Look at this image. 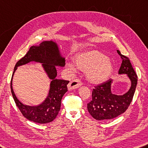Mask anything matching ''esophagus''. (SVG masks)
<instances>
[{"label": "esophagus", "instance_id": "esophagus-1", "mask_svg": "<svg viewBox=\"0 0 148 148\" xmlns=\"http://www.w3.org/2000/svg\"><path fill=\"white\" fill-rule=\"evenodd\" d=\"M82 85V82L80 81L78 79H74V80H72L71 82L69 83V84L68 85V88L69 90H72V89H75V88H78Z\"/></svg>", "mask_w": 148, "mask_h": 148}]
</instances>
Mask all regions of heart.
I'll use <instances>...</instances> for the list:
<instances>
[{
    "mask_svg": "<svg viewBox=\"0 0 148 148\" xmlns=\"http://www.w3.org/2000/svg\"><path fill=\"white\" fill-rule=\"evenodd\" d=\"M74 61L77 68L85 72L88 81L93 83L105 82L112 71V65L109 59L97 50L79 53L75 58ZM67 66L72 71H75V66L72 63H67Z\"/></svg>",
    "mask_w": 148,
    "mask_h": 148,
    "instance_id": "1",
    "label": "heart"
}]
</instances>
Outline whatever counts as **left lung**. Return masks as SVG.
<instances>
[{"label":"left lung","mask_w":148,"mask_h":148,"mask_svg":"<svg viewBox=\"0 0 148 148\" xmlns=\"http://www.w3.org/2000/svg\"><path fill=\"white\" fill-rule=\"evenodd\" d=\"M117 53L122 60L119 73L127 74L131 82V88L123 95L118 96L112 94L111 91V79L95 86L92 92V100L87 103V109L96 120L112 119L123 113L130 106L135 92L137 75L130 59L122 55L119 50H117Z\"/></svg>","instance_id":"obj_1"}]
</instances>
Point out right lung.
<instances>
[{"label":"right lung","instance_id":"add662e5","mask_svg":"<svg viewBox=\"0 0 148 148\" xmlns=\"http://www.w3.org/2000/svg\"><path fill=\"white\" fill-rule=\"evenodd\" d=\"M34 60L43 63V66L50 79V91L48 97L38 106H25L16 97L12 88V76L17 66ZM65 60L59 52L58 47L53 41H44L39 46H32L23 58L17 61L11 79V91L16 105L26 119L38 123H46L52 122L57 116L61 108V101L63 95L68 90L67 84L69 81L56 79L57 70L56 66H63Z\"/></svg>","mask_w":148,"mask_h":148}]
</instances>
